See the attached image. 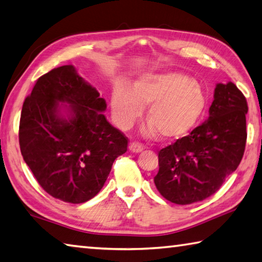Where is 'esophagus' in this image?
Wrapping results in <instances>:
<instances>
[{
	"instance_id": "obj_1",
	"label": "esophagus",
	"mask_w": 262,
	"mask_h": 262,
	"mask_svg": "<svg viewBox=\"0 0 262 262\" xmlns=\"http://www.w3.org/2000/svg\"><path fill=\"white\" fill-rule=\"evenodd\" d=\"M129 150L132 152H140L144 150V146L139 142H130L129 144Z\"/></svg>"
}]
</instances>
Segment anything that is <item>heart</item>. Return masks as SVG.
<instances>
[{
	"label": "heart",
	"mask_w": 262,
	"mask_h": 262,
	"mask_svg": "<svg viewBox=\"0 0 262 262\" xmlns=\"http://www.w3.org/2000/svg\"><path fill=\"white\" fill-rule=\"evenodd\" d=\"M148 135L157 131L164 140H179L189 135L203 114L205 93L196 81L180 73L148 74L130 89L115 86L112 114L120 129H129L147 106Z\"/></svg>",
	"instance_id": "heart-1"
}]
</instances>
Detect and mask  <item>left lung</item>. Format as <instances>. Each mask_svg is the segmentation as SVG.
<instances>
[{
    "mask_svg": "<svg viewBox=\"0 0 262 262\" xmlns=\"http://www.w3.org/2000/svg\"><path fill=\"white\" fill-rule=\"evenodd\" d=\"M209 118L159 152L160 194L187 205L213 195L237 169L246 144L248 102L233 82L218 83Z\"/></svg>",
    "mask_w": 262,
    "mask_h": 262,
    "instance_id": "8db88e82",
    "label": "left lung"
}]
</instances>
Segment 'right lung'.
Listing matches in <instances>:
<instances>
[{
  "label": "right lung",
  "mask_w": 262,
  "mask_h": 262,
  "mask_svg": "<svg viewBox=\"0 0 262 262\" xmlns=\"http://www.w3.org/2000/svg\"><path fill=\"white\" fill-rule=\"evenodd\" d=\"M99 92L72 65L44 74L24 101L19 145L24 161L49 195L80 204L102 188L127 138L102 114Z\"/></svg>",
  "instance_id": "add662e5"
}]
</instances>
